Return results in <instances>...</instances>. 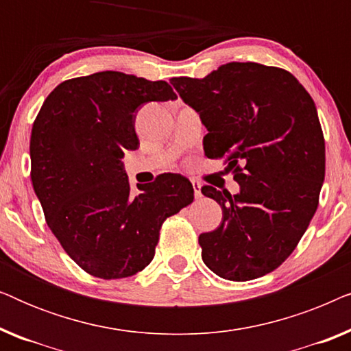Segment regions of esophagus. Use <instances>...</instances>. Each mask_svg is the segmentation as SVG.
Here are the masks:
<instances>
[{
	"label": "esophagus",
	"instance_id": "34e87169",
	"mask_svg": "<svg viewBox=\"0 0 351 351\" xmlns=\"http://www.w3.org/2000/svg\"><path fill=\"white\" fill-rule=\"evenodd\" d=\"M191 185H193V191H195V198L198 199L203 196V193H201V184L198 180H191Z\"/></svg>",
	"mask_w": 351,
	"mask_h": 351
}]
</instances>
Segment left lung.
Masks as SVG:
<instances>
[{
  "label": "left lung",
  "mask_w": 351,
  "mask_h": 351,
  "mask_svg": "<svg viewBox=\"0 0 351 351\" xmlns=\"http://www.w3.org/2000/svg\"><path fill=\"white\" fill-rule=\"evenodd\" d=\"M171 84L208 129V158H227L239 193L204 185L222 222L199 234L201 257L223 280L249 281L291 256L316 213L326 171L313 99L289 71L230 62L206 78Z\"/></svg>",
  "instance_id": "left-lung-1"
}]
</instances>
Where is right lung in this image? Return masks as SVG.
<instances>
[{
	"instance_id": "add662e5",
	"label": "right lung",
	"mask_w": 351,
	"mask_h": 351,
	"mask_svg": "<svg viewBox=\"0 0 351 351\" xmlns=\"http://www.w3.org/2000/svg\"><path fill=\"white\" fill-rule=\"evenodd\" d=\"M177 95L166 81L99 71L60 83L43 104L30 138L32 184L47 227L89 275L142 271L162 222L193 201L180 174H161L132 195L121 158L136 150V113Z\"/></svg>"
}]
</instances>
